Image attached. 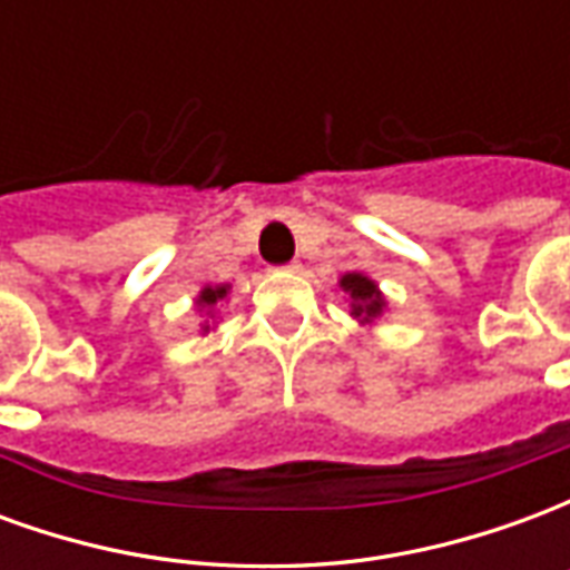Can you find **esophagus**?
<instances>
[{"label":"esophagus","instance_id":"esophagus-1","mask_svg":"<svg viewBox=\"0 0 570 570\" xmlns=\"http://www.w3.org/2000/svg\"><path fill=\"white\" fill-rule=\"evenodd\" d=\"M284 272H289V274H298V272H302V262H289V265H286Z\"/></svg>","mask_w":570,"mask_h":570}]
</instances>
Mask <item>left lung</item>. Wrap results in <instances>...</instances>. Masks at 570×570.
Segmentation results:
<instances>
[{
	"label": "left lung",
	"instance_id": "1",
	"mask_svg": "<svg viewBox=\"0 0 570 570\" xmlns=\"http://www.w3.org/2000/svg\"><path fill=\"white\" fill-rule=\"evenodd\" d=\"M338 289L345 293L347 305H351V317H354L360 326H366V330H372V326L387 314V308H391V305H387V296L379 289V284L372 281L370 274H342V277H338Z\"/></svg>",
	"mask_w": 570,
	"mask_h": 570
}]
</instances>
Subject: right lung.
I'll list each match as a JSON object with an SVG mask.
<instances>
[{"label": "right lung", "mask_w": 570, "mask_h": 570, "mask_svg": "<svg viewBox=\"0 0 570 570\" xmlns=\"http://www.w3.org/2000/svg\"><path fill=\"white\" fill-rule=\"evenodd\" d=\"M232 293V284H216V286H200V293L195 296V311L200 317V335H207L216 326V305H223L225 298Z\"/></svg>", "instance_id": "add662e5"}]
</instances>
